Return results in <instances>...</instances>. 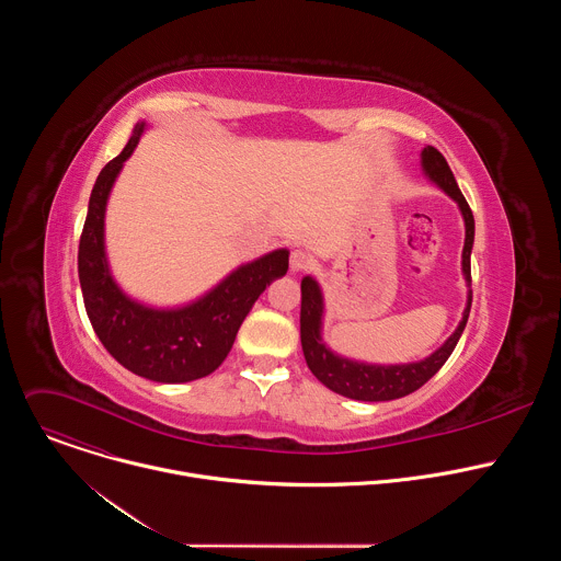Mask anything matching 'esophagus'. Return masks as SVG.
I'll return each mask as SVG.
<instances>
[{
  "label": "esophagus",
  "instance_id": "1",
  "mask_svg": "<svg viewBox=\"0 0 561 561\" xmlns=\"http://www.w3.org/2000/svg\"><path fill=\"white\" fill-rule=\"evenodd\" d=\"M310 264H312V260H310L308 253H304V251H293V253H290V271H293V273H301V271H306Z\"/></svg>",
  "mask_w": 561,
  "mask_h": 561
}]
</instances>
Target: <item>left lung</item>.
<instances>
[{"label": "left lung", "instance_id": "left-lung-1", "mask_svg": "<svg viewBox=\"0 0 561 561\" xmlns=\"http://www.w3.org/2000/svg\"><path fill=\"white\" fill-rule=\"evenodd\" d=\"M422 171L428 182H433L459 206L463 228H466L463 251H461V275L468 286L466 308L461 312L459 327L437 351H433L428 357L420 362H409V364H368V362H357L331 351L322 337L324 308H327L322 286H319V282L312 275H306L301 279L299 335H301V351H304L306 364L310 373L327 388L348 399H357V402H390V399L407 397L417 388H422L446 364L468 322V312L472 304V290H470V253L474 242L472 210L463 199L448 162L437 148L426 146L422 150Z\"/></svg>", "mask_w": 561, "mask_h": 561}]
</instances>
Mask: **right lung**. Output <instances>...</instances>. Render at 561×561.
Instances as JSON below:
<instances>
[{"instance_id": "obj_1", "label": "right lung", "mask_w": 561, "mask_h": 561, "mask_svg": "<svg viewBox=\"0 0 561 561\" xmlns=\"http://www.w3.org/2000/svg\"><path fill=\"white\" fill-rule=\"evenodd\" d=\"M146 128V122H137L124 150L98 175L79 239L77 271L89 319L104 348L139 377L184 383L219 368L257 297L286 275L290 253L277 249L237 266L202 297L182 306L159 308L126 295L111 273L104 219L115 180Z\"/></svg>"}]
</instances>
